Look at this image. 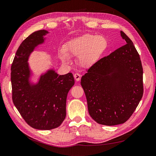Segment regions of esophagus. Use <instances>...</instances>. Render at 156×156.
I'll return each mask as SVG.
<instances>
[{
    "label": "esophagus",
    "instance_id": "obj_1",
    "mask_svg": "<svg viewBox=\"0 0 156 156\" xmlns=\"http://www.w3.org/2000/svg\"><path fill=\"white\" fill-rule=\"evenodd\" d=\"M74 77L76 80V81H79L80 80V78H81V75L79 73H75V74H74Z\"/></svg>",
    "mask_w": 156,
    "mask_h": 156
}]
</instances>
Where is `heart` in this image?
I'll return each instance as SVG.
<instances>
[{
  "label": "heart",
  "mask_w": 156,
  "mask_h": 156,
  "mask_svg": "<svg viewBox=\"0 0 156 156\" xmlns=\"http://www.w3.org/2000/svg\"><path fill=\"white\" fill-rule=\"evenodd\" d=\"M104 37L97 35L87 34L76 38L68 44L69 53L79 56L78 61L82 66H89L99 58L106 47ZM61 59L64 63H69V57L65 51H62Z\"/></svg>",
  "instance_id": "1"
}]
</instances>
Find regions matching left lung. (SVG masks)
Here are the masks:
<instances>
[{"mask_svg": "<svg viewBox=\"0 0 156 156\" xmlns=\"http://www.w3.org/2000/svg\"><path fill=\"white\" fill-rule=\"evenodd\" d=\"M121 35L126 45L95 62L81 79L89 114L103 125L128 121L144 94L140 55L131 39L122 31Z\"/></svg>", "mask_w": 156, "mask_h": 156, "instance_id": "left-lung-1", "label": "left lung"}]
</instances>
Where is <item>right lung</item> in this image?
<instances>
[{
	"label": "right lung",
	"mask_w": 156,
	"mask_h": 156,
	"mask_svg": "<svg viewBox=\"0 0 156 156\" xmlns=\"http://www.w3.org/2000/svg\"><path fill=\"white\" fill-rule=\"evenodd\" d=\"M47 33L35 31L20 44L11 66V83L12 101L23 120L34 129L49 130L65 119L67 94L74 79L71 73L58 75L51 70L41 76L37 84H30L28 57Z\"/></svg>",
	"instance_id": "1"
}]
</instances>
